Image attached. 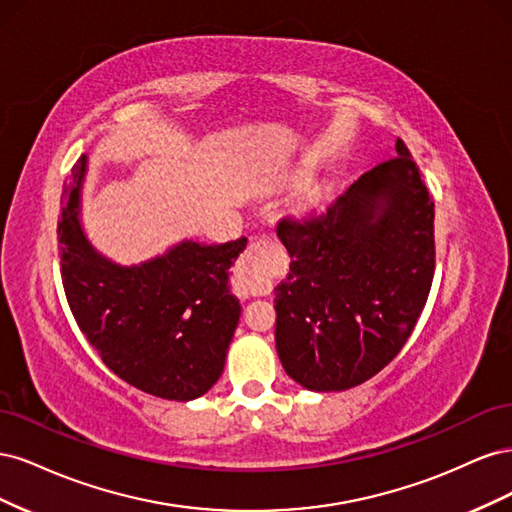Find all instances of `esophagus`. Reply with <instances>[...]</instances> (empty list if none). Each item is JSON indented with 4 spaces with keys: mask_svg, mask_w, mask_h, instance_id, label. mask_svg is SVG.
Here are the masks:
<instances>
[{
    "mask_svg": "<svg viewBox=\"0 0 512 512\" xmlns=\"http://www.w3.org/2000/svg\"><path fill=\"white\" fill-rule=\"evenodd\" d=\"M277 262L275 247L271 241H254L235 269V286L243 294H267L271 292V273Z\"/></svg>",
    "mask_w": 512,
    "mask_h": 512,
    "instance_id": "34e87169",
    "label": "esophagus"
}]
</instances>
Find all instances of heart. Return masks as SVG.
<instances>
[{"label": "heart", "mask_w": 512, "mask_h": 512, "mask_svg": "<svg viewBox=\"0 0 512 512\" xmlns=\"http://www.w3.org/2000/svg\"><path fill=\"white\" fill-rule=\"evenodd\" d=\"M318 198H320V194L318 192H307L305 196H303V207H314L316 203H318Z\"/></svg>", "instance_id": "heart-1"}]
</instances>
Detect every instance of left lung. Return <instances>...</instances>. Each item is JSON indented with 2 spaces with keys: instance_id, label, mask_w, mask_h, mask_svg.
<instances>
[{
  "instance_id": "8db88e82",
  "label": "left lung",
  "mask_w": 512,
  "mask_h": 512,
  "mask_svg": "<svg viewBox=\"0 0 512 512\" xmlns=\"http://www.w3.org/2000/svg\"><path fill=\"white\" fill-rule=\"evenodd\" d=\"M303 222H277L290 271L275 288V348L307 391H346L404 348L436 269L433 200L401 138Z\"/></svg>"
}]
</instances>
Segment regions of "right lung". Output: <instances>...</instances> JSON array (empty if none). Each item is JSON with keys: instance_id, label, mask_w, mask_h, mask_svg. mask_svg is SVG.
Wrapping results in <instances>:
<instances>
[{"instance_id": "obj_1", "label": "right lung", "mask_w": 512, "mask_h": 512, "mask_svg": "<svg viewBox=\"0 0 512 512\" xmlns=\"http://www.w3.org/2000/svg\"><path fill=\"white\" fill-rule=\"evenodd\" d=\"M87 156L72 168L57 226L61 282L72 316L104 365L149 395L190 401L224 371L241 316L228 275L247 239L181 241L123 267L89 243L81 224Z\"/></svg>"}]
</instances>
